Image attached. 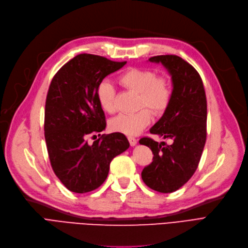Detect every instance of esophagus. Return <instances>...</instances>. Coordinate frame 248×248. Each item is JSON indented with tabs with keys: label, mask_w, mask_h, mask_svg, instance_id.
<instances>
[{
	"label": "esophagus",
	"mask_w": 248,
	"mask_h": 248,
	"mask_svg": "<svg viewBox=\"0 0 248 248\" xmlns=\"http://www.w3.org/2000/svg\"><path fill=\"white\" fill-rule=\"evenodd\" d=\"M127 139H128V142H130L131 146L134 147V146L137 145V140H136V138H134V137H128Z\"/></svg>",
	"instance_id": "esophagus-1"
}]
</instances>
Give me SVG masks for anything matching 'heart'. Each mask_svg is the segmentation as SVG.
Returning a JSON list of instances; mask_svg holds the SVG:
<instances>
[{"label":"heart","instance_id":"obj_1","mask_svg":"<svg viewBox=\"0 0 248 248\" xmlns=\"http://www.w3.org/2000/svg\"><path fill=\"white\" fill-rule=\"evenodd\" d=\"M118 81L126 89L139 93V107L147 106L155 113H162L168 107L172 96L171 85L167 78L157 77L152 70L131 68L118 77ZM97 99L104 111L112 113L115 110L114 89L109 82L104 81L99 85ZM151 120V112L142 108L135 113L115 116L109 125L113 132L135 136L141 133Z\"/></svg>","mask_w":248,"mask_h":248}]
</instances>
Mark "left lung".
<instances>
[{
  "label": "left lung",
  "instance_id": "1",
  "mask_svg": "<svg viewBox=\"0 0 248 248\" xmlns=\"http://www.w3.org/2000/svg\"><path fill=\"white\" fill-rule=\"evenodd\" d=\"M149 62L162 63L173 87L168 107L150 133L171 143L140 140L154 154L152 163L142 171V179L150 188L169 193L186 185L198 168L207 138V98L200 74L185 60L167 55Z\"/></svg>",
  "mask_w": 248,
  "mask_h": 248
}]
</instances>
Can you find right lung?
Returning a JSON list of instances; mask_svg holds the SVG:
<instances>
[{
  "label": "right lung",
  "instance_id": "add662e5",
  "mask_svg": "<svg viewBox=\"0 0 248 248\" xmlns=\"http://www.w3.org/2000/svg\"><path fill=\"white\" fill-rule=\"evenodd\" d=\"M126 62L81 53L58 71L46 101L45 137L50 164L69 190L85 193L98 188L109 172L111 160L130 147L121 133L102 135L89 145L86 138L105 130V115L97 89L109 74Z\"/></svg>",
  "mask_w": 248,
  "mask_h": 248
}]
</instances>
